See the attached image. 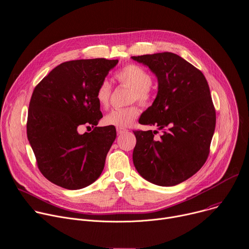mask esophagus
Returning a JSON list of instances; mask_svg holds the SVG:
<instances>
[{
	"label": "esophagus",
	"mask_w": 249,
	"mask_h": 249,
	"mask_svg": "<svg viewBox=\"0 0 249 249\" xmlns=\"http://www.w3.org/2000/svg\"><path fill=\"white\" fill-rule=\"evenodd\" d=\"M116 131H117V133H118V134H123V133H125V132L127 131V129H126V128H120V127H117V128H116Z\"/></svg>",
	"instance_id": "obj_1"
}]
</instances>
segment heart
Masks as SVG:
<instances>
[{"label":"heart","mask_w":249,"mask_h":249,"mask_svg":"<svg viewBox=\"0 0 249 249\" xmlns=\"http://www.w3.org/2000/svg\"><path fill=\"white\" fill-rule=\"evenodd\" d=\"M116 79L120 84L131 88L129 101H137L142 106L151 104L154 92L151 86L153 77L150 72L137 64L130 63L124 66L115 74ZM96 100L102 108L106 109L109 106L112 96V86L107 80H103L96 89ZM140 114L137 105H130L126 108L114 109L104 117L106 125L115 126L116 128H125L133 123Z\"/></svg>","instance_id":"obj_1"}]
</instances>
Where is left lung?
<instances>
[{"instance_id":"1","label":"left lung","mask_w":249,"mask_h":249,"mask_svg":"<svg viewBox=\"0 0 249 249\" xmlns=\"http://www.w3.org/2000/svg\"><path fill=\"white\" fill-rule=\"evenodd\" d=\"M158 78V93L139 120L158 131L134 130L133 163L139 174L159 186H174L194 175L206 162L216 113L203 73L180 56L163 52L133 56Z\"/></svg>"}]
</instances>
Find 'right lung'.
Wrapping results in <instances>:
<instances>
[{
  "instance_id": "add662e5",
  "label": "right lung",
  "mask_w": 249,
  "mask_h": 249,
  "mask_svg": "<svg viewBox=\"0 0 249 249\" xmlns=\"http://www.w3.org/2000/svg\"><path fill=\"white\" fill-rule=\"evenodd\" d=\"M117 63L104 58L64 62L33 91L27 136L39 170L52 183L76 190L101 175L116 129L96 127L103 115L95 93ZM82 124L95 127L81 136Z\"/></svg>"
}]
</instances>
